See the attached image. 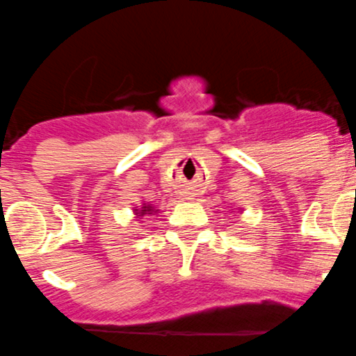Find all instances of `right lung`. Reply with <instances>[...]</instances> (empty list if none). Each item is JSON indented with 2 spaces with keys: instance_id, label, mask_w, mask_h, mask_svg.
<instances>
[{
  "instance_id": "add662e5",
  "label": "right lung",
  "mask_w": 356,
  "mask_h": 356,
  "mask_svg": "<svg viewBox=\"0 0 356 356\" xmlns=\"http://www.w3.org/2000/svg\"><path fill=\"white\" fill-rule=\"evenodd\" d=\"M134 213L138 214V216H142V214H152V213H158V209H154V207L150 206V204H143L142 209H134Z\"/></svg>"
}]
</instances>
